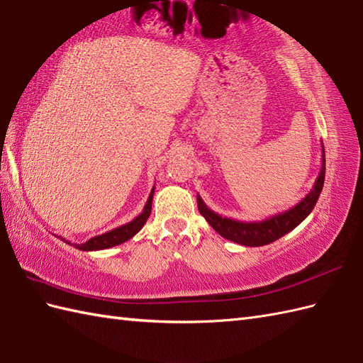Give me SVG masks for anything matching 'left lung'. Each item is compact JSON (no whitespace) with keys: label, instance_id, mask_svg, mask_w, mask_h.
Masks as SVG:
<instances>
[{"label":"left lung","instance_id":"left-lung-1","mask_svg":"<svg viewBox=\"0 0 363 363\" xmlns=\"http://www.w3.org/2000/svg\"><path fill=\"white\" fill-rule=\"evenodd\" d=\"M325 172H326V157H325V146L321 143V169L318 173L317 181H315L312 190L307 194L301 201L293 206L291 209L272 215L269 218L262 221H238L228 217H221L220 213L213 212L206 206L203 198L198 195V209L203 215L206 221L217 230V233L228 238V240L243 245V246H264L273 243L277 238L289 234L290 230L295 229L301 221H304L309 213L313 211L315 204L318 201V196L325 184Z\"/></svg>","mask_w":363,"mask_h":363}]
</instances>
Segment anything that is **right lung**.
Here are the masks:
<instances>
[{
  "mask_svg": "<svg viewBox=\"0 0 363 363\" xmlns=\"http://www.w3.org/2000/svg\"><path fill=\"white\" fill-rule=\"evenodd\" d=\"M152 195H154V187H152L151 194L148 196V201H146V204L143 207V212L140 215H137V217L133 221L126 223V225L107 230V233H104L101 235L91 237L84 243H72V242L65 240L64 237H59V238H60V240H64L65 243L74 246V248L81 250V251H99V250H107V248H112V246L125 243V242L129 240V238H133L138 233V230L143 228L146 220L150 218L151 206H152Z\"/></svg>",
  "mask_w": 363,
  "mask_h": 363,
  "instance_id": "obj_1",
  "label": "right lung"
}]
</instances>
